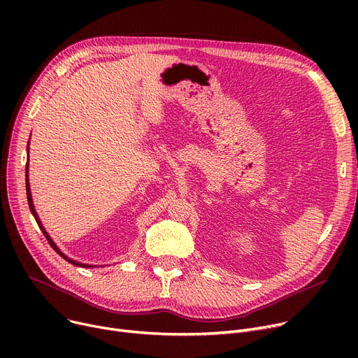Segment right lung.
Wrapping results in <instances>:
<instances>
[{
    "label": "right lung",
    "mask_w": 358,
    "mask_h": 358,
    "mask_svg": "<svg viewBox=\"0 0 358 358\" xmlns=\"http://www.w3.org/2000/svg\"><path fill=\"white\" fill-rule=\"evenodd\" d=\"M29 145H30V141L27 142V155H29ZM26 192H27V201H29V208H30V212H31V215L34 216V219H36V222H37V224H39V228L42 229V232H43V235L46 236V239H48V242H49V245L58 252L64 259H66L68 262H71L72 266H77V267H85V268H94V267H97V266H91V264H83V262H78V261H75V259H72V258H69L68 255H65L59 248H58V245H56V243L52 241V238L49 236V234L46 232V229H45V227H43V223L41 222V217L37 216V212H36V209H34V204H33V199H31V192H30V182H29V161H27V164H26Z\"/></svg>",
    "instance_id": "add662e5"
}]
</instances>
